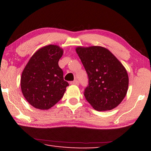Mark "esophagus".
Wrapping results in <instances>:
<instances>
[{
	"instance_id": "34e87169",
	"label": "esophagus",
	"mask_w": 151,
	"mask_h": 151,
	"mask_svg": "<svg viewBox=\"0 0 151 151\" xmlns=\"http://www.w3.org/2000/svg\"><path fill=\"white\" fill-rule=\"evenodd\" d=\"M71 85H79V81L77 80H75L74 81H72L70 83Z\"/></svg>"
}]
</instances>
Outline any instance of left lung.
Segmentation results:
<instances>
[{
  "instance_id": "8db88e82",
  "label": "left lung",
  "mask_w": 151,
  "mask_h": 151,
  "mask_svg": "<svg viewBox=\"0 0 151 151\" xmlns=\"http://www.w3.org/2000/svg\"><path fill=\"white\" fill-rule=\"evenodd\" d=\"M88 76L84 95L94 109L110 111L121 103L129 87V76L111 51L100 46L76 48Z\"/></svg>"
}]
</instances>
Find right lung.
<instances>
[{
    "mask_svg": "<svg viewBox=\"0 0 151 151\" xmlns=\"http://www.w3.org/2000/svg\"><path fill=\"white\" fill-rule=\"evenodd\" d=\"M63 49L55 45L40 48L30 58L20 78L22 94L36 109L48 110L57 104L66 91L67 82L58 60Z\"/></svg>",
    "mask_w": 151,
    "mask_h": 151,
    "instance_id": "right-lung-1",
    "label": "right lung"
}]
</instances>
